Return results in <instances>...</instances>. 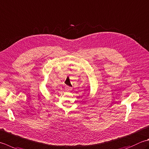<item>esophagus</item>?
I'll use <instances>...</instances> for the list:
<instances>
[{
    "instance_id": "34e87169",
    "label": "esophagus",
    "mask_w": 149,
    "mask_h": 149,
    "mask_svg": "<svg viewBox=\"0 0 149 149\" xmlns=\"http://www.w3.org/2000/svg\"><path fill=\"white\" fill-rule=\"evenodd\" d=\"M65 88H66V90H68V91H70V90H72V87H70V86H66L65 87Z\"/></svg>"
}]
</instances>
